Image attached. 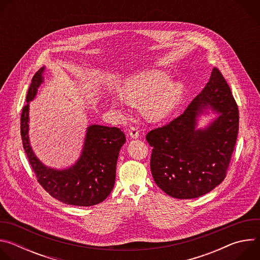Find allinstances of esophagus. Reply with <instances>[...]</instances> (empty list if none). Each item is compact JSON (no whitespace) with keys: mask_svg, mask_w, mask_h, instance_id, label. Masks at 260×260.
<instances>
[{"mask_svg":"<svg viewBox=\"0 0 260 260\" xmlns=\"http://www.w3.org/2000/svg\"><path fill=\"white\" fill-rule=\"evenodd\" d=\"M128 135H129V137L133 138V139H138L139 136H140L139 129H138L136 126H131V127L128 128Z\"/></svg>","mask_w":260,"mask_h":260,"instance_id":"1","label":"esophagus"}]
</instances>
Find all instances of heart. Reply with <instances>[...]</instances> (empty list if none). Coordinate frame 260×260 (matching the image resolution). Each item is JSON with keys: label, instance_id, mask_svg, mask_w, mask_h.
I'll return each instance as SVG.
<instances>
[{"label": "heart", "instance_id": "b5f03b06", "mask_svg": "<svg viewBox=\"0 0 260 260\" xmlns=\"http://www.w3.org/2000/svg\"><path fill=\"white\" fill-rule=\"evenodd\" d=\"M186 85L182 80H170V75L161 70L142 72L126 79L119 89L122 100L128 103L144 102V112L151 120H160L171 114L180 105ZM115 99L112 104L117 105Z\"/></svg>", "mask_w": 260, "mask_h": 260}]
</instances>
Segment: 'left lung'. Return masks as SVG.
I'll return each instance as SVG.
<instances>
[{"label": "left lung", "instance_id": "left-lung-1", "mask_svg": "<svg viewBox=\"0 0 260 260\" xmlns=\"http://www.w3.org/2000/svg\"><path fill=\"white\" fill-rule=\"evenodd\" d=\"M214 116L203 127V117ZM239 132V110L218 69L184 113L146 136L153 147L151 173L157 186L172 198L196 199L225 178Z\"/></svg>", "mask_w": 260, "mask_h": 260}]
</instances>
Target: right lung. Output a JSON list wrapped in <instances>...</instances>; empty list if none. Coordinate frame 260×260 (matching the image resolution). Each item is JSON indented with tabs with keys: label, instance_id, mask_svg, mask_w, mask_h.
I'll list each match as a JSON object with an SVG mask.
<instances>
[{
	"label": "right lung",
	"instance_id": "obj_1",
	"mask_svg": "<svg viewBox=\"0 0 260 260\" xmlns=\"http://www.w3.org/2000/svg\"><path fill=\"white\" fill-rule=\"evenodd\" d=\"M45 67L35 74L22 109L20 133L28 161L43 188L63 204L89 207L105 201L113 190L116 165L125 136L118 127L89 124L78 159L63 169L44 165L35 154L29 141V103L44 82Z\"/></svg>",
	"mask_w": 260,
	"mask_h": 260
}]
</instances>
